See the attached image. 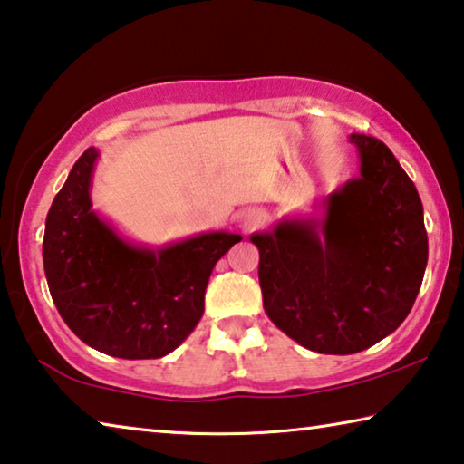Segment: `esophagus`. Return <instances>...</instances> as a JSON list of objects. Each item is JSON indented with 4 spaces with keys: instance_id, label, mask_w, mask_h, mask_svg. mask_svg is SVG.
I'll return each mask as SVG.
<instances>
[{
    "instance_id": "1",
    "label": "esophagus",
    "mask_w": 464,
    "mask_h": 464,
    "mask_svg": "<svg viewBox=\"0 0 464 464\" xmlns=\"http://www.w3.org/2000/svg\"><path fill=\"white\" fill-rule=\"evenodd\" d=\"M260 221H262V217L257 210H247V213L243 215V227H246V229H251V227H256Z\"/></svg>"
}]
</instances>
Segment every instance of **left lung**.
Listing matches in <instances>:
<instances>
[{
  "instance_id": "left-lung-1",
  "label": "left lung",
  "mask_w": 464,
  "mask_h": 464,
  "mask_svg": "<svg viewBox=\"0 0 464 464\" xmlns=\"http://www.w3.org/2000/svg\"><path fill=\"white\" fill-rule=\"evenodd\" d=\"M360 176L327 198L324 221L254 233L264 309L319 354H356L410 315L428 264L423 207L382 140L352 135Z\"/></svg>"
}]
</instances>
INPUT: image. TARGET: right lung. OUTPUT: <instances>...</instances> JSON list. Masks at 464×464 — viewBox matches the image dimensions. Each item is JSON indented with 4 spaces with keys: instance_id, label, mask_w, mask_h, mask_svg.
I'll use <instances>...</instances> for the list:
<instances>
[{
    "instance_id": "obj_1",
    "label": "right lung",
    "mask_w": 464,
    "mask_h": 464,
    "mask_svg": "<svg viewBox=\"0 0 464 464\" xmlns=\"http://www.w3.org/2000/svg\"><path fill=\"white\" fill-rule=\"evenodd\" d=\"M96 160L90 147L75 161L46 215L43 260L53 303L102 354L161 358L194 332L210 272L241 235L202 233L161 249L132 246L92 210Z\"/></svg>"
}]
</instances>
